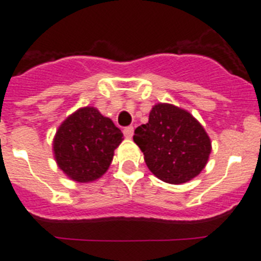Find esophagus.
Here are the masks:
<instances>
[{
    "label": "esophagus",
    "mask_w": 261,
    "mask_h": 261,
    "mask_svg": "<svg viewBox=\"0 0 261 261\" xmlns=\"http://www.w3.org/2000/svg\"><path fill=\"white\" fill-rule=\"evenodd\" d=\"M123 134H125L126 138H131L134 134V127L133 126H127V127L123 128Z\"/></svg>",
    "instance_id": "obj_1"
}]
</instances>
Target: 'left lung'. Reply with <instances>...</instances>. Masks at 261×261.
I'll use <instances>...</instances> for the list:
<instances>
[{
  "label": "left lung",
  "mask_w": 261,
  "mask_h": 261,
  "mask_svg": "<svg viewBox=\"0 0 261 261\" xmlns=\"http://www.w3.org/2000/svg\"><path fill=\"white\" fill-rule=\"evenodd\" d=\"M134 142L142 149L148 169L171 185L196 177L212 148L203 126L189 112L170 104L152 108L147 123L136 127Z\"/></svg>",
  "instance_id": "8db88e82"
}]
</instances>
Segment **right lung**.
Wrapping results in <instances>:
<instances>
[{
	"label": "right lung",
	"mask_w": 261,
	"mask_h": 261,
	"mask_svg": "<svg viewBox=\"0 0 261 261\" xmlns=\"http://www.w3.org/2000/svg\"><path fill=\"white\" fill-rule=\"evenodd\" d=\"M118 127L95 108L86 107L67 117L53 140L56 161L63 173L76 182L101 177L121 144Z\"/></svg>",
	"instance_id": "add662e5"
}]
</instances>
